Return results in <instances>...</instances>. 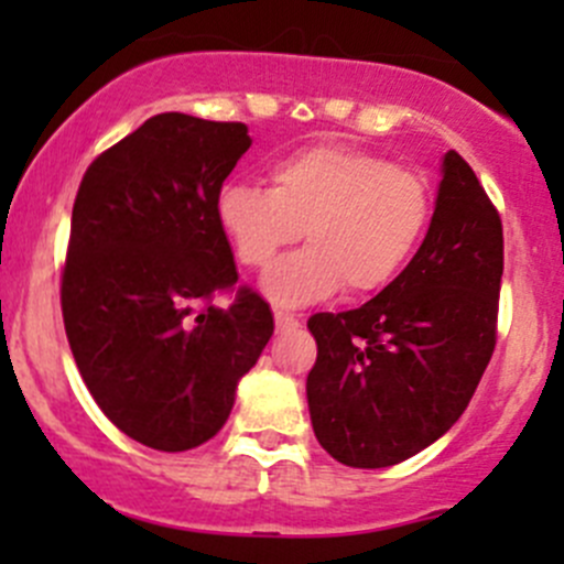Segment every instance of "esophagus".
Here are the masks:
<instances>
[{
  "label": "esophagus",
  "mask_w": 564,
  "mask_h": 564,
  "mask_svg": "<svg viewBox=\"0 0 564 564\" xmlns=\"http://www.w3.org/2000/svg\"><path fill=\"white\" fill-rule=\"evenodd\" d=\"M275 327H278V333H286V329L300 327V322H297V318H294V316L281 314V311H278V314H275Z\"/></svg>",
  "instance_id": "1"
}]
</instances>
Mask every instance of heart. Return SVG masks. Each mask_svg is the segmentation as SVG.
Returning <instances> with one entry per match:
<instances>
[{
  "label": "heart",
  "instance_id": "1",
  "mask_svg": "<svg viewBox=\"0 0 564 564\" xmlns=\"http://www.w3.org/2000/svg\"><path fill=\"white\" fill-rule=\"evenodd\" d=\"M215 218L237 259L267 267L300 237L308 248L275 261L261 289L278 308H303L346 286L373 294L401 275L431 220L429 185L384 158L318 144L270 169V187L226 185Z\"/></svg>",
  "mask_w": 564,
  "mask_h": 564
}]
</instances>
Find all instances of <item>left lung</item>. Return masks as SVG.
I'll use <instances>...</instances> for the list:
<instances>
[{
    "label": "left lung",
    "instance_id": "left-lung-1",
    "mask_svg": "<svg viewBox=\"0 0 564 564\" xmlns=\"http://www.w3.org/2000/svg\"><path fill=\"white\" fill-rule=\"evenodd\" d=\"M502 220L456 150L442 158L429 235L366 305L316 314L308 329L311 423L357 469L417 456L456 425L497 344Z\"/></svg>",
    "mask_w": 564,
    "mask_h": 564
}]
</instances>
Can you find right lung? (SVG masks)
I'll return each mask as SVG.
<instances>
[{"label": "right lung", "instance_id": "1", "mask_svg": "<svg viewBox=\"0 0 564 564\" xmlns=\"http://www.w3.org/2000/svg\"><path fill=\"white\" fill-rule=\"evenodd\" d=\"M250 141L242 122L158 113L87 169L73 204L67 340L106 417L152 451L213 440L275 329L250 289L207 305L240 278L215 202Z\"/></svg>", "mask_w": 564, "mask_h": 564}]
</instances>
